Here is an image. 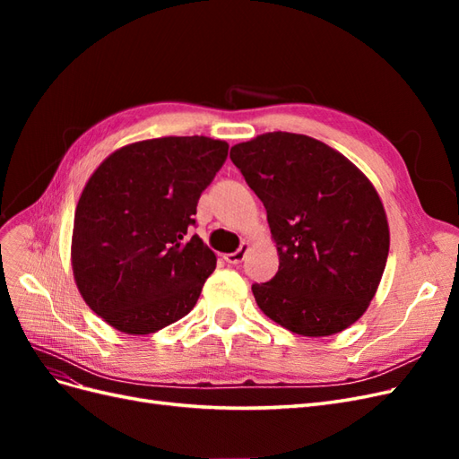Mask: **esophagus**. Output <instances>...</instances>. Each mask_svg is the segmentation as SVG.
Listing matches in <instances>:
<instances>
[{"label":"esophagus","mask_w":459,"mask_h":459,"mask_svg":"<svg viewBox=\"0 0 459 459\" xmlns=\"http://www.w3.org/2000/svg\"><path fill=\"white\" fill-rule=\"evenodd\" d=\"M247 251H248V245L247 243H243L238 251L235 253H230V255H224V260L228 262V264H239L243 258H245V255H247Z\"/></svg>","instance_id":"esophagus-1"}]
</instances>
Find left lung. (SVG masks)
Returning <instances> with one entry per match:
<instances>
[{
    "label": "left lung",
    "mask_w": 459,
    "mask_h": 459,
    "mask_svg": "<svg viewBox=\"0 0 459 459\" xmlns=\"http://www.w3.org/2000/svg\"><path fill=\"white\" fill-rule=\"evenodd\" d=\"M230 159L264 203L280 255L272 280L253 285L260 310L304 337L351 327L375 297L391 239L369 179L302 134H262Z\"/></svg>",
    "instance_id": "8db88e82"
}]
</instances>
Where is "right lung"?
<instances>
[{
	"instance_id": "add662e5",
	"label": "right lung",
	"mask_w": 459,
	"mask_h": 459,
	"mask_svg": "<svg viewBox=\"0 0 459 459\" xmlns=\"http://www.w3.org/2000/svg\"><path fill=\"white\" fill-rule=\"evenodd\" d=\"M228 147L204 135L159 137L115 151L91 174L71 256L82 299L108 325L149 335L195 307L216 255L191 228Z\"/></svg>"
}]
</instances>
